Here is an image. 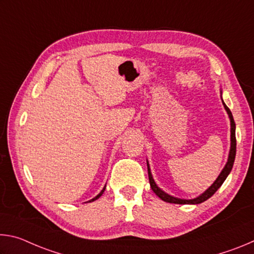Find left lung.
<instances>
[{
  "mask_svg": "<svg viewBox=\"0 0 254 254\" xmlns=\"http://www.w3.org/2000/svg\"><path fill=\"white\" fill-rule=\"evenodd\" d=\"M223 105H224L225 110L227 112V114H229L230 121H231V149H230V153H229V159H227L226 165H225L224 168H223V170L221 171V174L217 177V179L215 180L212 186H210L207 189V190H205L203 194L199 195L198 197H196V198H192V199H182V198H177V197H174V196L168 195V194H167V192L161 190V189L157 186V184L154 183L153 177H152V175H151V170H150L149 163L147 161L150 186H151V189L153 190L154 194H156L159 197V198L162 199L163 201H167V203H171V204H200V203H203V201L207 200L209 197H212L215 194V192H216L217 189L222 186V184L224 183V180L226 179L227 176H229V174L231 173L232 168H233V163H234V160H235V153H236L235 122H234L233 115H232L230 109L225 105L224 102H223Z\"/></svg>",
  "mask_w": 254,
  "mask_h": 254,
  "instance_id": "obj_1",
  "label": "left lung"
}]
</instances>
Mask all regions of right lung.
<instances>
[{"label": "right lung", "instance_id": "obj_1", "mask_svg": "<svg viewBox=\"0 0 254 254\" xmlns=\"http://www.w3.org/2000/svg\"><path fill=\"white\" fill-rule=\"evenodd\" d=\"M105 187H106V186H104V188H103V189H102V190H101V192H100V194H98L97 196H95V197H94V198H93V199H91V200H89V201H94V200H96L97 198H100V197H101V196L103 195V192H104V190H105Z\"/></svg>", "mask_w": 254, "mask_h": 254}]
</instances>
